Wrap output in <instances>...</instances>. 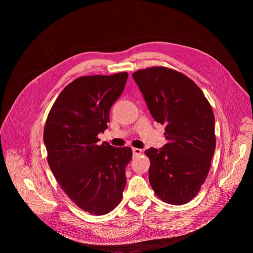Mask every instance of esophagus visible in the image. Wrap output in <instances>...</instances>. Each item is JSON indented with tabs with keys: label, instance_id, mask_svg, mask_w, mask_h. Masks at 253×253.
Returning a JSON list of instances; mask_svg holds the SVG:
<instances>
[{
	"label": "esophagus",
	"instance_id": "1",
	"mask_svg": "<svg viewBox=\"0 0 253 253\" xmlns=\"http://www.w3.org/2000/svg\"><path fill=\"white\" fill-rule=\"evenodd\" d=\"M132 152H133V156H138L142 153V150L137 149V148H133V149H132Z\"/></svg>",
	"mask_w": 253,
	"mask_h": 253
}]
</instances>
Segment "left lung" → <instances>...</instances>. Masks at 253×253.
<instances>
[{
	"instance_id": "1",
	"label": "left lung",
	"mask_w": 253,
	"mask_h": 253,
	"mask_svg": "<svg viewBox=\"0 0 253 253\" xmlns=\"http://www.w3.org/2000/svg\"><path fill=\"white\" fill-rule=\"evenodd\" d=\"M167 143L144 152L149 179L157 197L172 205L190 202L210 170L216 138L214 115L202 90L185 75L165 66L132 74Z\"/></svg>"
}]
</instances>
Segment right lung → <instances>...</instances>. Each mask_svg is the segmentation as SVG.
<instances>
[{"mask_svg": "<svg viewBox=\"0 0 253 253\" xmlns=\"http://www.w3.org/2000/svg\"><path fill=\"white\" fill-rule=\"evenodd\" d=\"M126 72L83 76L66 86L48 114L44 128L47 161L63 192L91 214L109 213L121 202L131 148L99 144L110 110L122 94Z\"/></svg>", "mask_w": 253, "mask_h": 253, "instance_id": "right-lung-1", "label": "right lung"}]
</instances>
